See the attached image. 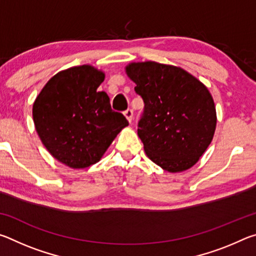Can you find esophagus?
<instances>
[{
    "label": "esophagus",
    "instance_id": "1",
    "mask_svg": "<svg viewBox=\"0 0 256 256\" xmlns=\"http://www.w3.org/2000/svg\"><path fill=\"white\" fill-rule=\"evenodd\" d=\"M124 115H125V118H128V122L131 123L132 120H133V110H130V108H128V110H126L124 112Z\"/></svg>",
    "mask_w": 256,
    "mask_h": 256
}]
</instances>
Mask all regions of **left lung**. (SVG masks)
<instances>
[{"mask_svg": "<svg viewBox=\"0 0 256 256\" xmlns=\"http://www.w3.org/2000/svg\"><path fill=\"white\" fill-rule=\"evenodd\" d=\"M125 70L144 102L138 136L149 159L170 172L194 166L216 124L206 86L183 68L151 60L131 63Z\"/></svg>", "mask_w": 256, "mask_h": 256, "instance_id": "1", "label": "left lung"}]
</instances>
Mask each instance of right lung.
Returning a JSON list of instances; mask_svg holds the SVG:
<instances>
[{
    "label": "right lung",
    "mask_w": 256,
    "mask_h": 256,
    "mask_svg": "<svg viewBox=\"0 0 256 256\" xmlns=\"http://www.w3.org/2000/svg\"><path fill=\"white\" fill-rule=\"evenodd\" d=\"M105 74L92 66L60 71L47 82L32 106L36 131L60 162L86 168L98 162L128 122L114 112L98 86Z\"/></svg>",
    "instance_id": "right-lung-1"
}]
</instances>
